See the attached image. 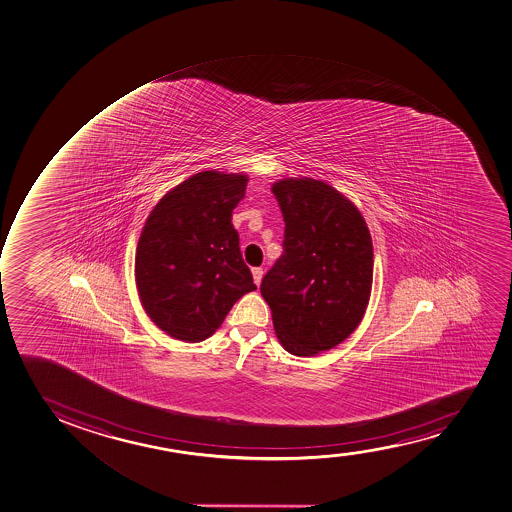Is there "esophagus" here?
Masks as SVG:
<instances>
[{
    "instance_id": "34e87169",
    "label": "esophagus",
    "mask_w": 512,
    "mask_h": 512,
    "mask_svg": "<svg viewBox=\"0 0 512 512\" xmlns=\"http://www.w3.org/2000/svg\"><path fill=\"white\" fill-rule=\"evenodd\" d=\"M253 282L260 286V282H262V276H264V269H260V267H253L252 269Z\"/></svg>"
}]
</instances>
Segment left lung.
<instances>
[{
	"label": "left lung",
	"mask_w": 512,
	"mask_h": 512,
	"mask_svg": "<svg viewBox=\"0 0 512 512\" xmlns=\"http://www.w3.org/2000/svg\"><path fill=\"white\" fill-rule=\"evenodd\" d=\"M281 207L284 253L260 284L282 347L316 356L359 327L373 286V242L361 211L315 178L272 185Z\"/></svg>",
	"instance_id": "left-lung-1"
}]
</instances>
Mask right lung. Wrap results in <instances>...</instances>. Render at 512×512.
I'll list each match as a JSON object with an SVG mask.
<instances>
[{"label":"right lung","mask_w":512,"mask_h":512,"mask_svg":"<svg viewBox=\"0 0 512 512\" xmlns=\"http://www.w3.org/2000/svg\"><path fill=\"white\" fill-rule=\"evenodd\" d=\"M247 182L243 173H196L161 197L144 223L136 288L146 315L173 339L206 340L257 289L231 224Z\"/></svg>","instance_id":"right-lung-1"}]
</instances>
